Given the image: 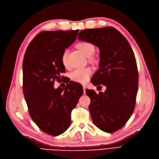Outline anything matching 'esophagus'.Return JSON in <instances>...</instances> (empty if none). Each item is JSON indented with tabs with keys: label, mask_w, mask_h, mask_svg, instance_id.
Returning <instances> with one entry per match:
<instances>
[{
	"label": "esophagus",
	"mask_w": 159,
	"mask_h": 159,
	"mask_svg": "<svg viewBox=\"0 0 159 159\" xmlns=\"http://www.w3.org/2000/svg\"><path fill=\"white\" fill-rule=\"evenodd\" d=\"M83 89H84V93H85V86L83 85Z\"/></svg>",
	"instance_id": "1"
}]
</instances>
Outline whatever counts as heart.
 Wrapping results in <instances>:
<instances>
[{
	"mask_svg": "<svg viewBox=\"0 0 159 159\" xmlns=\"http://www.w3.org/2000/svg\"><path fill=\"white\" fill-rule=\"evenodd\" d=\"M78 48L87 57H91L95 52V46L88 42H80L77 45ZM61 61L65 68H68V50L66 49L63 51L61 56ZM91 69L89 67L84 68H79L74 70L70 74V78L72 81L80 84H85L88 82L90 75L91 74Z\"/></svg>",
	"mask_w": 159,
	"mask_h": 159,
	"instance_id": "heart-1",
	"label": "heart"
}]
</instances>
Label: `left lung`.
Here are the masks:
<instances>
[{"label":"left lung","instance_id":"left-lung-1","mask_svg":"<svg viewBox=\"0 0 159 159\" xmlns=\"http://www.w3.org/2000/svg\"><path fill=\"white\" fill-rule=\"evenodd\" d=\"M78 39L100 51L99 68L91 81L98 89L103 85L106 90L99 93L85 90L93 123L103 131H117L131 117L136 103L139 74L133 51L125 37L111 26L81 30Z\"/></svg>","mask_w":159,"mask_h":159}]
</instances>
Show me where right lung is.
<instances>
[{
	"mask_svg": "<svg viewBox=\"0 0 159 159\" xmlns=\"http://www.w3.org/2000/svg\"><path fill=\"white\" fill-rule=\"evenodd\" d=\"M79 30L43 31L34 38L24 56L23 93L30 115L42 131L57 136L71 124V112L84 90L80 84L68 81L55 89L66 71L62 52L76 40Z\"/></svg>",
	"mask_w": 159,
	"mask_h": 159,
	"instance_id": "obj_1",
	"label": "right lung"
}]
</instances>
